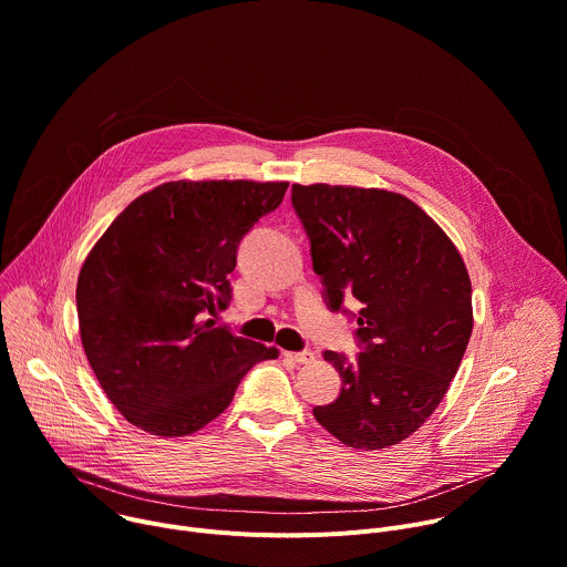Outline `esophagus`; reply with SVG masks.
Masks as SVG:
<instances>
[{
    "label": "esophagus",
    "instance_id": "1",
    "mask_svg": "<svg viewBox=\"0 0 567 567\" xmlns=\"http://www.w3.org/2000/svg\"><path fill=\"white\" fill-rule=\"evenodd\" d=\"M287 359H291L293 363H311L313 361V354L311 352H285Z\"/></svg>",
    "mask_w": 567,
    "mask_h": 567
}]
</instances>
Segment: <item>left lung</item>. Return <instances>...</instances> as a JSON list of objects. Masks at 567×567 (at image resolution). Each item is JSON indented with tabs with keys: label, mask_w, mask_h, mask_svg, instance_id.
Masks as SVG:
<instances>
[{
	"label": "left lung",
	"mask_w": 567,
	"mask_h": 567,
	"mask_svg": "<svg viewBox=\"0 0 567 567\" xmlns=\"http://www.w3.org/2000/svg\"><path fill=\"white\" fill-rule=\"evenodd\" d=\"M291 202L328 305L337 311L350 296L363 305V352H326L343 388L313 417L346 446H394L435 413L468 346L466 265L440 224L399 193L293 184Z\"/></svg>",
	"instance_id": "8db88e82"
}]
</instances>
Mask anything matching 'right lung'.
Returning <instances> with one entry per match:
<instances>
[{"mask_svg":"<svg viewBox=\"0 0 567 567\" xmlns=\"http://www.w3.org/2000/svg\"><path fill=\"white\" fill-rule=\"evenodd\" d=\"M287 182H168L136 197L78 276L80 341L114 409L136 429L184 437L219 417L267 348L206 318L230 298L237 245Z\"/></svg>","mask_w":567,"mask_h":567,"instance_id":"add662e5","label":"right lung"}]
</instances>
